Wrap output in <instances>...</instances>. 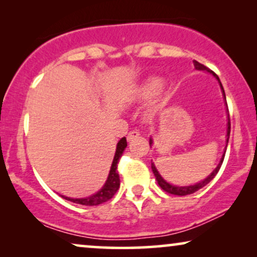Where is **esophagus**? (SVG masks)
Instances as JSON below:
<instances>
[{
  "mask_svg": "<svg viewBox=\"0 0 257 257\" xmlns=\"http://www.w3.org/2000/svg\"><path fill=\"white\" fill-rule=\"evenodd\" d=\"M140 136V133L137 131V130H133V131H131L127 135V142L128 143H131V142H133V140H136L137 138H138V137Z\"/></svg>",
  "mask_w": 257,
  "mask_h": 257,
  "instance_id": "1",
  "label": "esophagus"
}]
</instances>
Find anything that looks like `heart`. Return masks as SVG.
I'll use <instances>...</instances> for the list:
<instances>
[{"instance_id":"obj_1","label":"heart","mask_w":257,"mask_h":257,"mask_svg":"<svg viewBox=\"0 0 257 257\" xmlns=\"http://www.w3.org/2000/svg\"><path fill=\"white\" fill-rule=\"evenodd\" d=\"M167 86L166 83L163 79H157L156 77H149V78L144 79L142 83L137 84L130 92V97L133 100H146L150 97H153L158 99L161 98L166 93Z\"/></svg>"}]
</instances>
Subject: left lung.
Segmentation results:
<instances>
[{
    "label": "left lung",
    "mask_w": 257,
    "mask_h": 257,
    "mask_svg": "<svg viewBox=\"0 0 257 257\" xmlns=\"http://www.w3.org/2000/svg\"><path fill=\"white\" fill-rule=\"evenodd\" d=\"M193 64H194V68L196 70H200V71H207L209 72L210 75H213L214 77H215L217 82H219L220 84V87H221V91H222V96L224 98V101H226V94H224V90H223V86L222 84H221L220 82V78L217 77L216 73H214L212 70H209L208 68H206L205 65H202L201 63L196 62V61H193ZM227 105V103H226ZM227 119H228V122H227V140H226V147H224V152L222 154V158H221L219 164H217V166L215 167V170H214L212 173H210L208 177H207L206 179H203V180H201L200 182H196V184L194 185H189V186H174V185H171L170 182H167L165 179L161 177L159 172H158L157 167L154 166V164L152 163V172L154 174V177H156V180L158 181V185L160 186L161 188L164 189L165 192L170 193V194H173V195H188V194H193V193H195L196 191H199V189H201L202 187H205V186L207 184H209L210 181L213 180L214 177L217 174V172H219L221 165H222L223 163V159H224V153H226V150H227V146H228V140H229V135H230V120H229V112H228V107H227ZM153 144V139L150 138V146H152Z\"/></svg>",
    "instance_id": "left-lung-1"
}]
</instances>
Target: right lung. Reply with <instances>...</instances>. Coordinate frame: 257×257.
<instances>
[{"label": "right lung", "mask_w": 257, "mask_h": 257, "mask_svg": "<svg viewBox=\"0 0 257 257\" xmlns=\"http://www.w3.org/2000/svg\"><path fill=\"white\" fill-rule=\"evenodd\" d=\"M126 146H127L126 138L125 137H122V138L118 142L117 147H115V153H114L113 161H112V165L110 168V173H108L106 181H105L104 186L99 189V191L94 193L92 195L87 196V198L73 199V198H68V196L65 195H61L62 198L68 200V201L78 203V205H83V206H97L103 202H106L107 200H110L112 196L115 194V192L118 191L119 186H120V179H119L117 167H118V161L120 159L121 154L126 149Z\"/></svg>", "instance_id": "obj_1"}]
</instances>
